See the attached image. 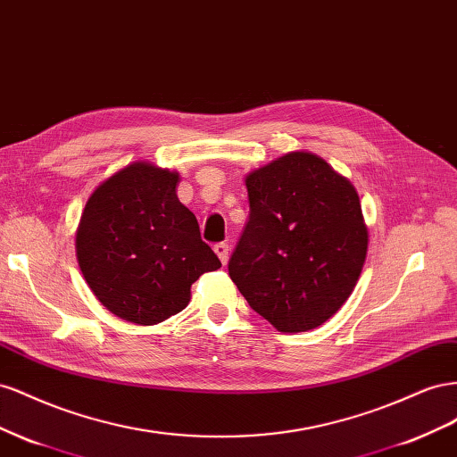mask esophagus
<instances>
[{
    "label": "esophagus",
    "instance_id": "obj_1",
    "mask_svg": "<svg viewBox=\"0 0 457 457\" xmlns=\"http://www.w3.org/2000/svg\"><path fill=\"white\" fill-rule=\"evenodd\" d=\"M214 253L218 254V258L221 260V264H226L228 262V258H229V245L228 243H216L214 245Z\"/></svg>",
    "mask_w": 457,
    "mask_h": 457
}]
</instances>
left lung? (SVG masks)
Segmentation results:
<instances>
[{"label": "left lung", "mask_w": 457, "mask_h": 457, "mask_svg": "<svg viewBox=\"0 0 457 457\" xmlns=\"http://www.w3.org/2000/svg\"><path fill=\"white\" fill-rule=\"evenodd\" d=\"M245 184L251 212L229 278L278 331L320 328L346 303L366 262L356 189L303 151L258 168Z\"/></svg>", "instance_id": "8db88e82"}]
</instances>
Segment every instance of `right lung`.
Segmentation results:
<instances>
[{"label":"right lung","mask_w":457,"mask_h":457,"mask_svg":"<svg viewBox=\"0 0 457 457\" xmlns=\"http://www.w3.org/2000/svg\"><path fill=\"white\" fill-rule=\"evenodd\" d=\"M178 174L134 162L87 199L76 233L78 264L114 316L154 325L184 310L191 285L221 266L199 221L178 201Z\"/></svg>","instance_id":"obj_1"}]
</instances>
